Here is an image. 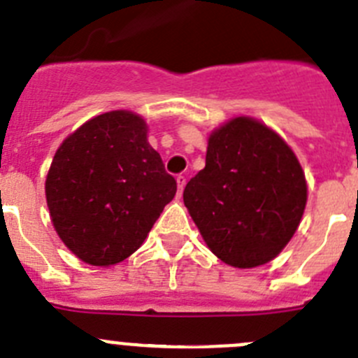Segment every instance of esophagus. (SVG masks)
I'll return each mask as SVG.
<instances>
[{"mask_svg":"<svg viewBox=\"0 0 358 358\" xmlns=\"http://www.w3.org/2000/svg\"><path fill=\"white\" fill-rule=\"evenodd\" d=\"M177 192H179V195H181L182 193V189H185V186H186V177L185 176H177Z\"/></svg>","mask_w":358,"mask_h":358,"instance_id":"1","label":"esophagus"}]
</instances>
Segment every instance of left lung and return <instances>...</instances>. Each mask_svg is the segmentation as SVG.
<instances>
[{
  "label": "left lung",
  "instance_id": "8db88e82",
  "mask_svg": "<svg viewBox=\"0 0 358 358\" xmlns=\"http://www.w3.org/2000/svg\"><path fill=\"white\" fill-rule=\"evenodd\" d=\"M182 199L209 250L245 270L273 261L289 243L306 211L307 181L280 134L234 117L209 134L206 166Z\"/></svg>",
  "mask_w": 358,
  "mask_h": 358
}]
</instances>
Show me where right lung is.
Instances as JSON below:
<instances>
[{"label":"right lung","mask_w":358,"mask_h":358,"mask_svg":"<svg viewBox=\"0 0 358 358\" xmlns=\"http://www.w3.org/2000/svg\"><path fill=\"white\" fill-rule=\"evenodd\" d=\"M129 110L101 113L58 147L45 177L52 227L92 266H111L138 250L173 199L177 182Z\"/></svg>","instance_id":"right-lung-1"}]
</instances>
